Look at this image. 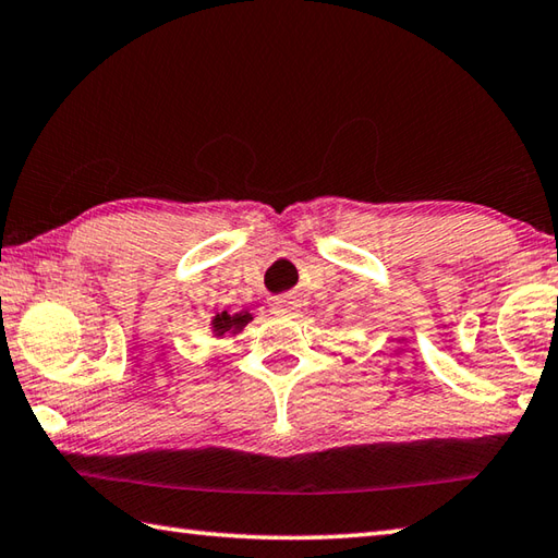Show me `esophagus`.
<instances>
[{"label": "esophagus", "instance_id": "esophagus-1", "mask_svg": "<svg viewBox=\"0 0 558 558\" xmlns=\"http://www.w3.org/2000/svg\"><path fill=\"white\" fill-rule=\"evenodd\" d=\"M299 301H293L291 296H281L271 301V313L275 315H296L299 313Z\"/></svg>", "mask_w": 558, "mask_h": 558}]
</instances>
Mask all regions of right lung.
<instances>
[{"label":"right lung","instance_id":"1","mask_svg":"<svg viewBox=\"0 0 558 558\" xmlns=\"http://www.w3.org/2000/svg\"><path fill=\"white\" fill-rule=\"evenodd\" d=\"M255 318L247 308L238 311V313H228V311H220L211 318V335L216 340H223V338H233V335L243 332L245 325Z\"/></svg>","mask_w":558,"mask_h":558}]
</instances>
